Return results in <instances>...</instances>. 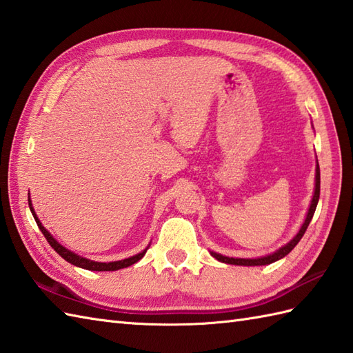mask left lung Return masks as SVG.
<instances>
[{"label":"left lung","mask_w":353,"mask_h":353,"mask_svg":"<svg viewBox=\"0 0 353 353\" xmlns=\"http://www.w3.org/2000/svg\"><path fill=\"white\" fill-rule=\"evenodd\" d=\"M319 199H320V168H319V163H317V170H316V190H314V196H312V200H311L310 211H308V214H306V219H305V221H303V224H302L301 230H299V234H297L294 238H292L288 244H285L283 247H281L279 250H276V252L272 253V254H267V256L256 258V259L228 258V256H223V254L215 253V252H211V254H212V256H214L215 259H219L220 262H224V264H234V265H267V264H272V262L279 261L281 258L287 256V254H288L292 249H294V247L297 245V243L302 239L303 234L306 232V229H308L310 223H311V220H312L314 212H316Z\"/></svg>","instance_id":"obj_1"}]
</instances>
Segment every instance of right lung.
Returning a JSON list of instances; mask_svg holds the SVG:
<instances>
[{
  "instance_id": "add662e5",
  "label": "right lung",
  "mask_w": 353,
  "mask_h": 353,
  "mask_svg": "<svg viewBox=\"0 0 353 353\" xmlns=\"http://www.w3.org/2000/svg\"><path fill=\"white\" fill-rule=\"evenodd\" d=\"M28 206H30V211H32V214H33V216H34L36 224H37V226H39V229H41V232L43 234V236L47 238V241L50 243V245H51L52 249H54L59 254H61V256H62L65 261H68L70 264L76 265V267L85 268V270H91V272H115V270L125 268V267L133 265L134 262H138L142 256H144L145 252H147V249H145V250H142L141 253L134 254V256H130V258H127V259H121V261H114V262H97V261H91V259L81 258V256H79V254L72 253L71 250L65 249L63 245L59 244V243L56 241V239L51 236L50 232L42 226V223H41L39 219H37V216H36V212H34V209H33V206H32V201H30V199H28Z\"/></svg>"
}]
</instances>
